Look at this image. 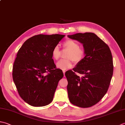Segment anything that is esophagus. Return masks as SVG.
Instances as JSON below:
<instances>
[{
	"instance_id": "esophagus-1",
	"label": "esophagus",
	"mask_w": 125,
	"mask_h": 125,
	"mask_svg": "<svg viewBox=\"0 0 125 125\" xmlns=\"http://www.w3.org/2000/svg\"><path fill=\"white\" fill-rule=\"evenodd\" d=\"M63 74H64V76H65V70H64V71H63Z\"/></svg>"
}]
</instances>
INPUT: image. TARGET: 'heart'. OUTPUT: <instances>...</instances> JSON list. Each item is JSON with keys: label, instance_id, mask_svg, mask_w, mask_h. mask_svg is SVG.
<instances>
[{"label": "heart", "instance_id": "b5f03b06", "mask_svg": "<svg viewBox=\"0 0 125 125\" xmlns=\"http://www.w3.org/2000/svg\"><path fill=\"white\" fill-rule=\"evenodd\" d=\"M63 47L69 50L66 55L67 60H61L56 64L59 69L65 70L72 68L73 66V61L75 63H79L83 60L85 56V51L83 49L80 48L79 43L72 40H68L63 43ZM61 56V51L58 45H55L52 50V56L53 59L58 60Z\"/></svg>", "mask_w": 125, "mask_h": 125}]
</instances>
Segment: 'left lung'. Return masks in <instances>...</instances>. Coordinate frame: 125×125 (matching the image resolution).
Instances as JSON below:
<instances>
[{
	"mask_svg": "<svg viewBox=\"0 0 125 125\" xmlns=\"http://www.w3.org/2000/svg\"><path fill=\"white\" fill-rule=\"evenodd\" d=\"M83 44L85 56L73 70L65 73L70 102L88 108L96 104L106 94L113 73V57L108 45L95 33L68 35ZM84 75L80 77L75 73Z\"/></svg>",
	"mask_w": 125,
	"mask_h": 125,
	"instance_id": "left-lung-1",
	"label": "left lung"
}]
</instances>
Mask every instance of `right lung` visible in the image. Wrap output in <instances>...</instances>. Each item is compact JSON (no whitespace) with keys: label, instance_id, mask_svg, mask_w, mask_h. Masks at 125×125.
Instances as JSON below:
<instances>
[{"label":"right lung","instance_id":"add662e5","mask_svg":"<svg viewBox=\"0 0 125 125\" xmlns=\"http://www.w3.org/2000/svg\"><path fill=\"white\" fill-rule=\"evenodd\" d=\"M64 36L59 34L33 36L17 52L12 77L21 98L31 106H45L52 101L63 73L56 68L52 50Z\"/></svg>","mask_w":125,"mask_h":125}]
</instances>
